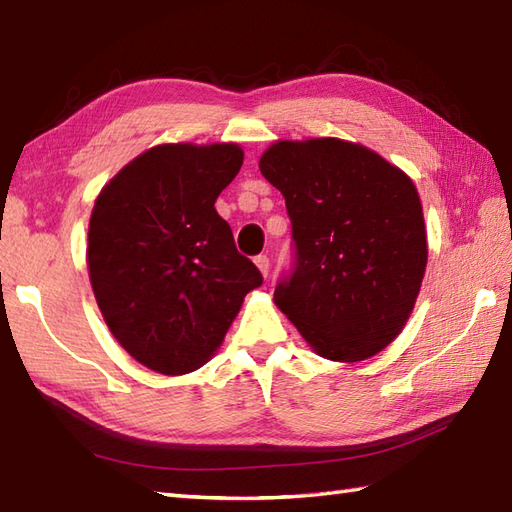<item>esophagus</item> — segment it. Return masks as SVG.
I'll list each match as a JSON object with an SVG mask.
<instances>
[{
    "instance_id": "esophagus-1",
    "label": "esophagus",
    "mask_w": 512,
    "mask_h": 512,
    "mask_svg": "<svg viewBox=\"0 0 512 512\" xmlns=\"http://www.w3.org/2000/svg\"><path fill=\"white\" fill-rule=\"evenodd\" d=\"M255 264H257L259 270H262V275H268V268H270L268 255H257V257H255Z\"/></svg>"
}]
</instances>
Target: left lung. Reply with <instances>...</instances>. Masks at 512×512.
I'll return each instance as SVG.
<instances>
[{"instance_id": "obj_1", "label": "left lung", "mask_w": 512, "mask_h": 512, "mask_svg": "<svg viewBox=\"0 0 512 512\" xmlns=\"http://www.w3.org/2000/svg\"><path fill=\"white\" fill-rule=\"evenodd\" d=\"M259 169L286 198L292 224V264L275 303L330 361L378 354L409 319L427 268L413 182L336 138L279 140Z\"/></svg>"}]
</instances>
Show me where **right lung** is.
<instances>
[{"label": "right lung", "instance_id": "right-lung-1", "mask_svg": "<svg viewBox=\"0 0 512 512\" xmlns=\"http://www.w3.org/2000/svg\"><path fill=\"white\" fill-rule=\"evenodd\" d=\"M237 145H160L96 198L88 268L116 341L154 372L202 367L220 347L259 268L235 248L215 200L242 169Z\"/></svg>", "mask_w": 512, "mask_h": 512}]
</instances>
